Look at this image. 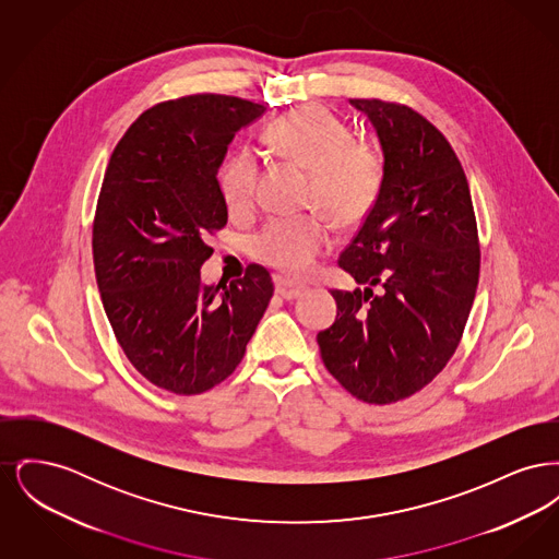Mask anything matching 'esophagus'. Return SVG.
<instances>
[{
	"label": "esophagus",
	"mask_w": 559,
	"mask_h": 559,
	"mask_svg": "<svg viewBox=\"0 0 559 559\" xmlns=\"http://www.w3.org/2000/svg\"><path fill=\"white\" fill-rule=\"evenodd\" d=\"M304 292H306L304 285H295L292 281L276 278V295H281L283 299H297Z\"/></svg>",
	"instance_id": "1"
}]
</instances>
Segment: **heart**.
Listing matches in <instances>:
<instances>
[{
  "label": "heart",
  "mask_w": 559,
  "mask_h": 559,
  "mask_svg": "<svg viewBox=\"0 0 559 559\" xmlns=\"http://www.w3.org/2000/svg\"><path fill=\"white\" fill-rule=\"evenodd\" d=\"M266 140L278 155L310 169L308 199L337 224L352 226L371 212L383 180V157L371 142L352 140V132L326 108H295L267 128ZM255 182V155L247 148L237 151L219 171L226 207L233 213L249 210ZM331 245L329 219L320 213H306L267 222L253 239V253L270 266L299 276L310 272Z\"/></svg>",
  "instance_id": "obj_1"
}]
</instances>
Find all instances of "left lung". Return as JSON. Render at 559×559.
<instances>
[{"mask_svg": "<svg viewBox=\"0 0 559 559\" xmlns=\"http://www.w3.org/2000/svg\"><path fill=\"white\" fill-rule=\"evenodd\" d=\"M349 105L377 133L383 180L337 262L365 289L331 292L337 317L317 340L324 367L352 396L392 404L426 388L461 342L478 289V226L442 133L413 108Z\"/></svg>", "mask_w": 559, "mask_h": 559, "instance_id": "1", "label": "left lung"}]
</instances>
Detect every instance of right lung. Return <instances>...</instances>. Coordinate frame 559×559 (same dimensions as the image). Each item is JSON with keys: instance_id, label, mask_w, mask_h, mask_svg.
<instances>
[{"instance_id": "1", "label": "right lung", "mask_w": 559, "mask_h": 559, "mask_svg": "<svg viewBox=\"0 0 559 559\" xmlns=\"http://www.w3.org/2000/svg\"><path fill=\"white\" fill-rule=\"evenodd\" d=\"M266 107L197 94L142 112L108 160L94 219V270L108 322L138 372L192 396L237 369L274 293L266 267L201 283L205 237L226 226L217 169Z\"/></svg>"}]
</instances>
